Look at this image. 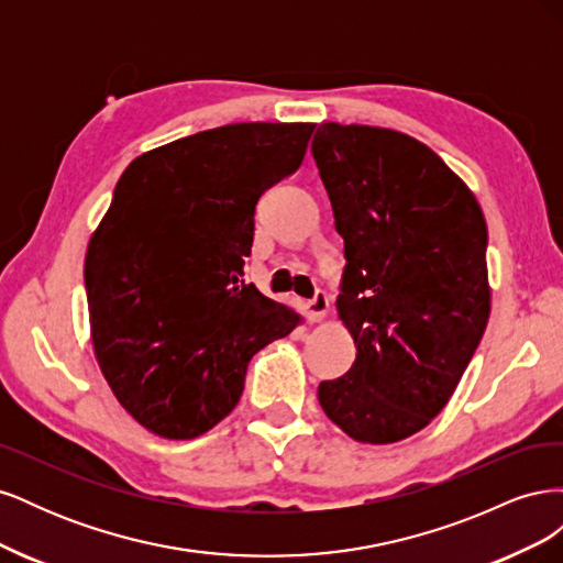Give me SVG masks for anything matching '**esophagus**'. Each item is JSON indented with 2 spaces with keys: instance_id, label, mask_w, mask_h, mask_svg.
Masks as SVG:
<instances>
[{
  "instance_id": "esophagus-1",
  "label": "esophagus",
  "mask_w": 563,
  "mask_h": 563,
  "mask_svg": "<svg viewBox=\"0 0 563 563\" xmlns=\"http://www.w3.org/2000/svg\"><path fill=\"white\" fill-rule=\"evenodd\" d=\"M327 312H329V298L323 291H317L314 298L308 302V321L319 323L323 321V317H327Z\"/></svg>"
}]
</instances>
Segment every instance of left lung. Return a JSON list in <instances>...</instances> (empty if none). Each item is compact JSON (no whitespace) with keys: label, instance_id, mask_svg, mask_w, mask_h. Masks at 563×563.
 <instances>
[{"label":"left lung","instance_id":"8db88e82","mask_svg":"<svg viewBox=\"0 0 563 563\" xmlns=\"http://www.w3.org/2000/svg\"><path fill=\"white\" fill-rule=\"evenodd\" d=\"M312 157L345 242L338 317L356 360L319 404L362 444L428 428L486 331V220L470 187L411 135L321 124Z\"/></svg>","mask_w":563,"mask_h":563}]
</instances>
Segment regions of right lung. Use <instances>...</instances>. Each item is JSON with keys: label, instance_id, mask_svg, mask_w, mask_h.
Here are the masks:
<instances>
[{"label": "right lung", "instance_id": "1", "mask_svg": "<svg viewBox=\"0 0 563 563\" xmlns=\"http://www.w3.org/2000/svg\"><path fill=\"white\" fill-rule=\"evenodd\" d=\"M314 124L244 122L135 157L84 261L100 371L133 420L166 439L236 406L251 356L300 314L246 284L261 195L302 164Z\"/></svg>", "mask_w": 563, "mask_h": 563}]
</instances>
